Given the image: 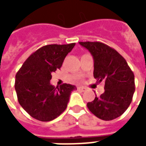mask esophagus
I'll use <instances>...</instances> for the list:
<instances>
[{"label": "esophagus", "mask_w": 146, "mask_h": 146, "mask_svg": "<svg viewBox=\"0 0 146 146\" xmlns=\"http://www.w3.org/2000/svg\"><path fill=\"white\" fill-rule=\"evenodd\" d=\"M77 89H78V90H80V91H81V92H84V91H86V90H87V88H84V87H81V86L77 87Z\"/></svg>", "instance_id": "esophagus-1"}]
</instances>
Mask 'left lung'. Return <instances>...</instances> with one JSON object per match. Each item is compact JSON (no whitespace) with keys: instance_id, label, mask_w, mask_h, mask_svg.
<instances>
[{"instance_id":"1","label":"left lung","mask_w":146,"mask_h":146,"mask_svg":"<svg viewBox=\"0 0 146 146\" xmlns=\"http://www.w3.org/2000/svg\"><path fill=\"white\" fill-rule=\"evenodd\" d=\"M94 59V77L105 82V92L87 106L95 116L103 120L116 119L131 104L135 91V75L124 58L102 42H79Z\"/></svg>"}]
</instances>
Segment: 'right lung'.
Returning a JSON list of instances; mask_svg holds the SVG:
<instances>
[{
  "label": "right lung",
  "mask_w": 146,
  "mask_h": 146,
  "mask_svg": "<svg viewBox=\"0 0 146 146\" xmlns=\"http://www.w3.org/2000/svg\"><path fill=\"white\" fill-rule=\"evenodd\" d=\"M75 43L48 44L36 50L25 61L15 75V89L19 104L34 119L47 122L55 119L66 109L76 86L51 85V73L60 69Z\"/></svg>",
  "instance_id": "add662e5"
}]
</instances>
